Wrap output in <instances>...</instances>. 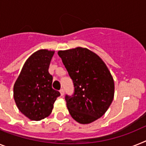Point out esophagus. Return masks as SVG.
Here are the masks:
<instances>
[{"mask_svg": "<svg viewBox=\"0 0 146 146\" xmlns=\"http://www.w3.org/2000/svg\"><path fill=\"white\" fill-rule=\"evenodd\" d=\"M59 92H60L61 96H64V89H61L60 91H59Z\"/></svg>", "mask_w": 146, "mask_h": 146, "instance_id": "1", "label": "esophagus"}]
</instances>
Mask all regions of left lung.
Here are the masks:
<instances>
[{
	"label": "left lung",
	"mask_w": 146,
	"mask_h": 146,
	"mask_svg": "<svg viewBox=\"0 0 146 146\" xmlns=\"http://www.w3.org/2000/svg\"><path fill=\"white\" fill-rule=\"evenodd\" d=\"M58 55L73 80L74 92L65 96L68 111L82 124L93 122L105 114L113 101V78L105 63L91 50L78 47L59 50Z\"/></svg>",
	"instance_id": "left-lung-1"
}]
</instances>
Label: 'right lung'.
<instances>
[{
  "label": "right lung",
  "instance_id": "add662e5",
  "mask_svg": "<svg viewBox=\"0 0 146 146\" xmlns=\"http://www.w3.org/2000/svg\"><path fill=\"white\" fill-rule=\"evenodd\" d=\"M54 51L42 49L26 61L14 85L17 108L31 120H40L51 113L60 92L52 88L48 68Z\"/></svg>",
  "mask_w": 146,
  "mask_h": 146
}]
</instances>
